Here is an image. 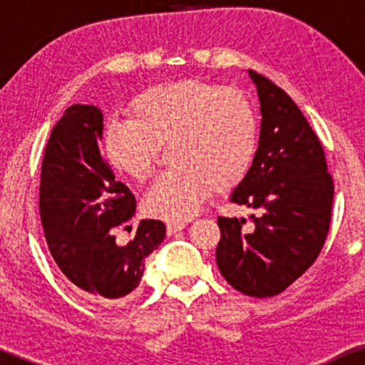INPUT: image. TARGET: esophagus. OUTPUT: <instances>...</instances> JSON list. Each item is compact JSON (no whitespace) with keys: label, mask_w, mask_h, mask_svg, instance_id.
Listing matches in <instances>:
<instances>
[{"label":"esophagus","mask_w":365,"mask_h":365,"mask_svg":"<svg viewBox=\"0 0 365 365\" xmlns=\"http://www.w3.org/2000/svg\"><path fill=\"white\" fill-rule=\"evenodd\" d=\"M185 226L187 223H183V221H173V223L166 225V232H168V235H173V233L180 232V230H183Z\"/></svg>","instance_id":"1"}]
</instances>
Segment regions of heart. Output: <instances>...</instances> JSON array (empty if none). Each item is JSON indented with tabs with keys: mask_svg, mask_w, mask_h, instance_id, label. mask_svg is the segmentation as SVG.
I'll list each match as a JSON object with an SVG mask.
<instances>
[{
	"mask_svg": "<svg viewBox=\"0 0 365 365\" xmlns=\"http://www.w3.org/2000/svg\"><path fill=\"white\" fill-rule=\"evenodd\" d=\"M128 113V120L106 125L103 153L118 173L142 182L166 144L171 166L142 202L149 216L185 221L212 188L237 187L252 166L257 118L242 92L204 81L163 83L135 96Z\"/></svg>",
	"mask_w": 365,
	"mask_h": 365,
	"instance_id": "heart-1",
	"label": "heart"
}]
</instances>
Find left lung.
Masks as SVG:
<instances>
[{"mask_svg":"<svg viewBox=\"0 0 365 365\" xmlns=\"http://www.w3.org/2000/svg\"><path fill=\"white\" fill-rule=\"evenodd\" d=\"M261 101V137L232 202L252 207L245 220L217 216L216 262L223 278L249 297H274L319 255L331 223L333 178L319 137L290 96L249 70Z\"/></svg>","mask_w":365,"mask_h":365,"instance_id":"left-lung-1","label":"left lung"}]
</instances>
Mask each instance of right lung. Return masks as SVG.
I'll list each match as a JSON object with an SVG mask.
<instances>
[{
  "label": "right lung",
  "mask_w": 365,
  "mask_h": 365,
  "mask_svg": "<svg viewBox=\"0 0 365 365\" xmlns=\"http://www.w3.org/2000/svg\"><path fill=\"white\" fill-rule=\"evenodd\" d=\"M101 139L99 108H66L46 144L39 215L61 273L91 300L108 304L139 287L145 257L163 242L166 226L142 220L133 240L116 244L115 230L133 216L135 197L115 178L99 149Z\"/></svg>",
  "instance_id": "1"
}]
</instances>
